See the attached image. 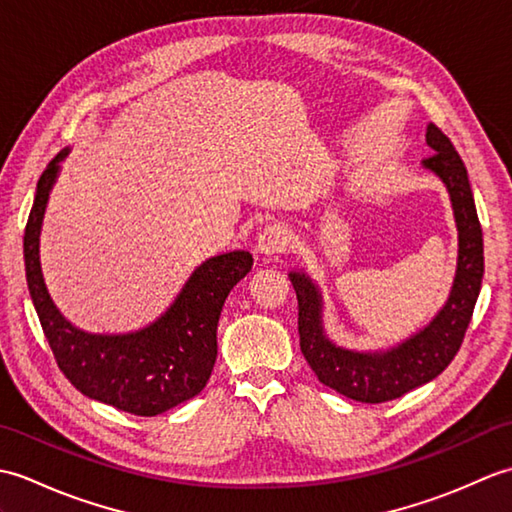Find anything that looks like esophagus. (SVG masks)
<instances>
[{
	"label": "esophagus",
	"instance_id": "esophagus-1",
	"mask_svg": "<svg viewBox=\"0 0 512 512\" xmlns=\"http://www.w3.org/2000/svg\"><path fill=\"white\" fill-rule=\"evenodd\" d=\"M290 244V231L284 224H270L257 237V250L262 255H279Z\"/></svg>",
	"mask_w": 512,
	"mask_h": 512
}]
</instances>
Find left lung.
I'll list each match as a JSON object with an SVG mask.
<instances>
[{"mask_svg":"<svg viewBox=\"0 0 512 512\" xmlns=\"http://www.w3.org/2000/svg\"><path fill=\"white\" fill-rule=\"evenodd\" d=\"M427 145L433 154L422 160L449 191L455 228H458V266L444 306L424 328L385 350H350L336 345L323 323V295L306 270H290L299 301L301 354L323 385L358 402H385L400 398L440 376L458 354L469 328L484 277V242L477 220L469 173L451 140L427 125Z\"/></svg>","mask_w":512,"mask_h":512,"instance_id":"obj_1","label":"left lung"}]
</instances>
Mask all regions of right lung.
<instances>
[{"instance_id": "1", "label": "right lung", "mask_w": 512, "mask_h": 512, "mask_svg": "<svg viewBox=\"0 0 512 512\" xmlns=\"http://www.w3.org/2000/svg\"><path fill=\"white\" fill-rule=\"evenodd\" d=\"M57 154L37 182L24 235L26 281L43 334L65 378L83 396L134 416H158L206 387L217 358V323L228 292L253 268L248 250L209 257L156 321L134 332L94 334L76 328L52 301L43 279L39 237L61 162Z\"/></svg>"}]
</instances>
